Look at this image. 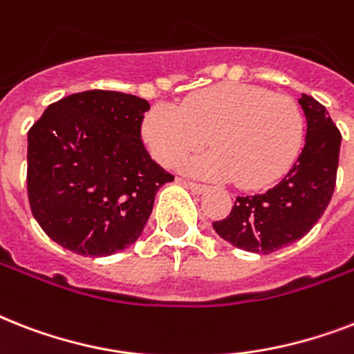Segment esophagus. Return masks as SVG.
<instances>
[{
  "instance_id": "1",
  "label": "esophagus",
  "mask_w": 354,
  "mask_h": 354,
  "mask_svg": "<svg viewBox=\"0 0 354 354\" xmlns=\"http://www.w3.org/2000/svg\"><path fill=\"white\" fill-rule=\"evenodd\" d=\"M185 187L191 189L194 194H202L207 191V185H202V183H196V182H185Z\"/></svg>"
}]
</instances>
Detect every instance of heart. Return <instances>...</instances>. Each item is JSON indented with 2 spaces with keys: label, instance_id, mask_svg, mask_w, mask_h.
I'll return each mask as SVG.
<instances>
[{
  "label": "heart",
  "instance_id": "heart-1",
  "mask_svg": "<svg viewBox=\"0 0 354 354\" xmlns=\"http://www.w3.org/2000/svg\"><path fill=\"white\" fill-rule=\"evenodd\" d=\"M141 136L152 158L169 169L209 141L215 150L187 161L185 171L255 191L285 176L296 161L305 118L288 95L261 86L218 84L189 95L180 108L149 110Z\"/></svg>",
  "mask_w": 354,
  "mask_h": 354
}]
</instances>
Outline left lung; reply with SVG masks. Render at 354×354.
Instances as JSON below:
<instances>
[{
	"label": "left lung",
	"mask_w": 354,
	"mask_h": 354,
	"mask_svg": "<svg viewBox=\"0 0 354 354\" xmlns=\"http://www.w3.org/2000/svg\"><path fill=\"white\" fill-rule=\"evenodd\" d=\"M307 118L305 147L275 187L255 196H236L230 216L213 222L215 232L233 246L272 253L307 235L324 215L336 185L342 133L324 104L303 93Z\"/></svg>",
	"instance_id": "1"
}]
</instances>
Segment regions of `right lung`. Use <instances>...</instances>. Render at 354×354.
I'll use <instances>...</instances> for the list:
<instances>
[{"instance_id":"1","label":"right lung","mask_w":354,"mask_h":354,"mask_svg":"<svg viewBox=\"0 0 354 354\" xmlns=\"http://www.w3.org/2000/svg\"><path fill=\"white\" fill-rule=\"evenodd\" d=\"M149 110L136 95L90 90L49 104L30 127L27 193L51 241L86 257L138 241L158 189L174 180L141 141Z\"/></svg>"}]
</instances>
